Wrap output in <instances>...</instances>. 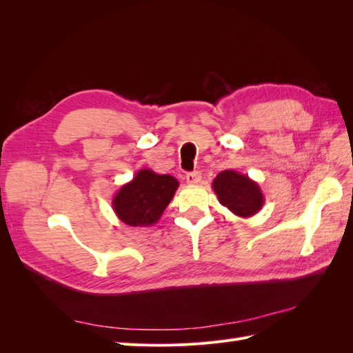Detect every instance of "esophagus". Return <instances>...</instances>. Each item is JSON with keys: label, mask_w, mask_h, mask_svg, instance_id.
I'll return each mask as SVG.
<instances>
[{"label": "esophagus", "mask_w": 353, "mask_h": 353, "mask_svg": "<svg viewBox=\"0 0 353 353\" xmlns=\"http://www.w3.org/2000/svg\"><path fill=\"white\" fill-rule=\"evenodd\" d=\"M185 179L190 185H197L201 181V174L199 172V170H194V172H188Z\"/></svg>", "instance_id": "1"}]
</instances>
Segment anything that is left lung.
<instances>
[{"instance_id": "left-lung-1", "label": "left lung", "mask_w": 353, "mask_h": 353, "mask_svg": "<svg viewBox=\"0 0 353 353\" xmlns=\"http://www.w3.org/2000/svg\"><path fill=\"white\" fill-rule=\"evenodd\" d=\"M212 188L216 193L221 205L240 218L256 215L265 205V197L259 184L237 170H222L213 179Z\"/></svg>"}]
</instances>
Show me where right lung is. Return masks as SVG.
I'll return each instance as SVG.
<instances>
[{
  "instance_id": "right-lung-1",
  "label": "right lung",
  "mask_w": 353,
  "mask_h": 353,
  "mask_svg": "<svg viewBox=\"0 0 353 353\" xmlns=\"http://www.w3.org/2000/svg\"><path fill=\"white\" fill-rule=\"evenodd\" d=\"M178 187V179L172 175H159L152 169H140L130 183L117 190L112 208L126 225H153L163 215Z\"/></svg>"
}]
</instances>
